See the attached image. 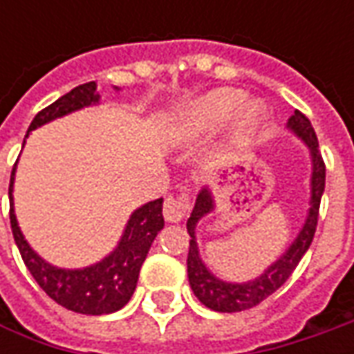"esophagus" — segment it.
Segmentation results:
<instances>
[{"mask_svg":"<svg viewBox=\"0 0 354 354\" xmlns=\"http://www.w3.org/2000/svg\"><path fill=\"white\" fill-rule=\"evenodd\" d=\"M191 209V198L187 191H179L177 195H169L163 203V216L167 223H179L189 214Z\"/></svg>","mask_w":354,"mask_h":354,"instance_id":"obj_1","label":"esophagus"}]
</instances>
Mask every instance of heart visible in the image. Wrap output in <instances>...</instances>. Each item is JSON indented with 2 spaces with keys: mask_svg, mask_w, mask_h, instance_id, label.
<instances>
[{
  "mask_svg": "<svg viewBox=\"0 0 354 354\" xmlns=\"http://www.w3.org/2000/svg\"><path fill=\"white\" fill-rule=\"evenodd\" d=\"M238 102H240V92L236 90L226 88L211 92L191 108V122L197 128H214L234 112ZM260 120H262L260 104L246 102L238 108L236 126L240 129H254L260 124Z\"/></svg>",
  "mask_w": 354,
  "mask_h": 354,
  "instance_id": "obj_1",
  "label": "heart"
}]
</instances>
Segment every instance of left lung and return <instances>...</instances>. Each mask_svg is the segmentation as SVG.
Here are the masks:
<instances>
[{"label":"left lung","mask_w":354,"mask_h":354,"mask_svg":"<svg viewBox=\"0 0 354 354\" xmlns=\"http://www.w3.org/2000/svg\"><path fill=\"white\" fill-rule=\"evenodd\" d=\"M290 129L293 133H297L304 142L309 145L311 159H313V173H311V201H309V214L306 218V225L301 228V232L293 240V244L286 250V254L279 258L278 262L270 266L260 278L246 281V283H228L223 279L214 278L211 272L207 270V266L203 264L201 256H198L197 240H195V228L197 223L214 209L211 193L209 189H203L198 193L195 209L191 212L189 221H187V230H189V254H187V274H189V283L191 290L195 292L198 301L209 309L221 311V313H236L244 311L250 307L262 304L266 297H270L274 292H278L279 288L288 281V278L293 274V270L297 268L299 260L304 258L307 248L311 246L313 236H315V228H317V218H319V205L321 195L325 191V161L321 157L319 143L315 129L311 126V122L307 120L306 114H301L299 110H295V114L288 122Z\"/></svg>","instance_id":"8db88e82"}]
</instances>
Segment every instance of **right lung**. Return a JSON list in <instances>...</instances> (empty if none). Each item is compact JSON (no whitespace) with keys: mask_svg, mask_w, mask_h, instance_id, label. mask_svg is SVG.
<instances>
[{"mask_svg":"<svg viewBox=\"0 0 354 354\" xmlns=\"http://www.w3.org/2000/svg\"><path fill=\"white\" fill-rule=\"evenodd\" d=\"M98 98L100 96L96 94V82L80 84L71 92H66L59 100H55L50 106L43 108L33 118L29 131L55 118H61L64 114L75 112L78 108L98 102ZM13 175H15V167L11 171V181H9L11 232L19 248L21 258L27 266V270L31 272L35 281L39 283V288L59 306L66 307L75 313H84V315L114 313L126 306L138 286L140 270H142L147 252L151 248V242L156 240L157 232L165 225L163 198L149 201L147 205L140 207L129 216L128 226L124 230V236L120 240L118 248L108 258H104L102 262L84 268V270H61V268L47 264L43 258H39L21 234L15 212H13V197H11Z\"/></svg>","mask_w":354,"mask_h":354,"instance_id":"right-lung-1","label":"right lung"}]
</instances>
